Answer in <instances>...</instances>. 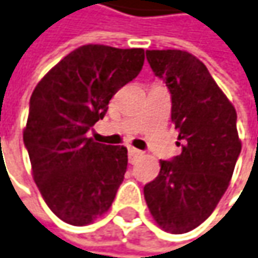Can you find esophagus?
Segmentation results:
<instances>
[{"label": "esophagus", "instance_id": "obj_1", "mask_svg": "<svg viewBox=\"0 0 258 258\" xmlns=\"http://www.w3.org/2000/svg\"><path fill=\"white\" fill-rule=\"evenodd\" d=\"M143 155V152L142 150H139V149H134V147H128V158L130 162H134L136 158H139V156H142Z\"/></svg>", "mask_w": 258, "mask_h": 258}]
</instances>
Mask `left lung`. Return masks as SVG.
I'll use <instances>...</instances> for the list:
<instances>
[{
    "mask_svg": "<svg viewBox=\"0 0 258 258\" xmlns=\"http://www.w3.org/2000/svg\"><path fill=\"white\" fill-rule=\"evenodd\" d=\"M146 56L171 92L182 152L160 160L159 175L144 185V199L163 231L185 234L212 215L229 185L241 153L236 111L194 55L166 49L146 51Z\"/></svg>",
    "mask_w": 258,
    "mask_h": 258,
    "instance_id": "obj_1",
    "label": "left lung"
}]
</instances>
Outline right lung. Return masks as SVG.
Returning a JSON list of instances; mask_svg holds the SVG:
<instances>
[{"label": "right lung", "instance_id": "obj_1", "mask_svg": "<svg viewBox=\"0 0 258 258\" xmlns=\"http://www.w3.org/2000/svg\"><path fill=\"white\" fill-rule=\"evenodd\" d=\"M144 49L84 45L64 56L35 87L23 142L48 207L84 226L111 207L127 171V147L86 134L115 93L139 76Z\"/></svg>", "mask_w": 258, "mask_h": 258}]
</instances>
